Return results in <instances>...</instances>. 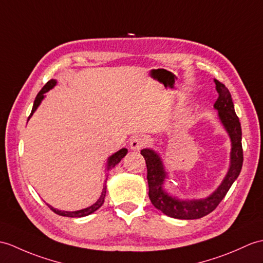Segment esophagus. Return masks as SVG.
<instances>
[{"instance_id": "34e87169", "label": "esophagus", "mask_w": 263, "mask_h": 263, "mask_svg": "<svg viewBox=\"0 0 263 263\" xmlns=\"http://www.w3.org/2000/svg\"><path fill=\"white\" fill-rule=\"evenodd\" d=\"M146 141L142 137H134L130 141V148L134 151H139L145 145Z\"/></svg>"}]
</instances>
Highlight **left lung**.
Masks as SVG:
<instances>
[{
	"label": "left lung",
	"instance_id": "left-lung-1",
	"mask_svg": "<svg viewBox=\"0 0 263 263\" xmlns=\"http://www.w3.org/2000/svg\"><path fill=\"white\" fill-rule=\"evenodd\" d=\"M218 97L214 104L221 124L228 132L231 140L230 167L221 184L210 196L205 198L182 199L173 196L163 188L168 179V172L160 155L154 149L141 150L146 170V179L149 185V198L157 210L170 217L179 219H197L214 211L225 197L231 186L239 177L243 163L242 130L240 120L234 111V104L229 89L225 85L215 79Z\"/></svg>",
	"mask_w": 263,
	"mask_h": 263
}]
</instances>
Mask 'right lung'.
I'll return each mask as SVG.
<instances>
[{
	"label": "right lung",
	"instance_id": "right-lung-1",
	"mask_svg": "<svg viewBox=\"0 0 263 263\" xmlns=\"http://www.w3.org/2000/svg\"><path fill=\"white\" fill-rule=\"evenodd\" d=\"M56 85H57L56 79H50V81H49L45 85V86L42 87V89L39 91L38 95H36V97H35L34 103H33L32 111H31V114H30L29 119L32 117L33 113L35 112V109L39 107L41 102L44 101V99L46 97L45 94L47 93V91L52 89L54 86H56ZM126 154H127V149L122 148L121 150L117 151L112 156H109L107 158V162H106V172H109V170H111L112 168H114L115 166H117V164L122 160V158H124L126 156ZM105 195H106V184H105V182H104L100 198L97 199L93 205L86 207V209H83V210H79V211H74V212H68V211H62V210L54 209V207H52L51 205H49V204H47V205L49 206V209H50L52 212H54V213H56V214H58L60 216H66V217H84V216H87V215L91 214V213H94L95 211H97V210L100 209V207L104 203V198H105Z\"/></svg>",
	"mask_w": 263,
	"mask_h": 263
}]
</instances>
